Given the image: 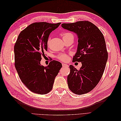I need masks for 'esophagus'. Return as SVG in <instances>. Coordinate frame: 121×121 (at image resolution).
Segmentation results:
<instances>
[{"mask_svg":"<svg viewBox=\"0 0 121 121\" xmlns=\"http://www.w3.org/2000/svg\"><path fill=\"white\" fill-rule=\"evenodd\" d=\"M62 67L63 68H66V67H68V65L66 64H62Z\"/></svg>","mask_w":121,"mask_h":121,"instance_id":"34e87169","label":"esophagus"}]
</instances>
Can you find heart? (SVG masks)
Wrapping results in <instances>:
<instances>
[{
	"label": "heart",
	"mask_w": 121,
	"mask_h": 121,
	"mask_svg": "<svg viewBox=\"0 0 121 121\" xmlns=\"http://www.w3.org/2000/svg\"><path fill=\"white\" fill-rule=\"evenodd\" d=\"M69 34H71L70 33H64L63 34V37H64L68 35H69ZM50 39H49L48 41V45H49V43H50ZM58 59L59 60H60L61 61H65L66 60H67L68 59V56L67 55L65 54H60L58 56Z\"/></svg>",
	"instance_id": "obj_1"
}]
</instances>
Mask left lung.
<instances>
[{
    "label": "left lung",
    "instance_id": "left-lung-1",
    "mask_svg": "<svg viewBox=\"0 0 121 121\" xmlns=\"http://www.w3.org/2000/svg\"><path fill=\"white\" fill-rule=\"evenodd\" d=\"M61 27L76 34L78 44L72 61L82 63L79 70L69 65L68 87L77 95L88 93L99 83L105 69L108 53L104 36L98 27L88 21L64 23Z\"/></svg>",
    "mask_w": 121,
    "mask_h": 121
}]
</instances>
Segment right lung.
Returning <instances> with one entry per match:
<instances>
[{"instance_id":"1","label":"right lung","mask_w":121,"mask_h":121,"mask_svg":"<svg viewBox=\"0 0 121 121\" xmlns=\"http://www.w3.org/2000/svg\"><path fill=\"white\" fill-rule=\"evenodd\" d=\"M61 24L33 23L21 32L14 46L15 66L22 82L33 93L45 95L53 88L62 65L52 60L48 65L40 64L51 32Z\"/></svg>"}]
</instances>
